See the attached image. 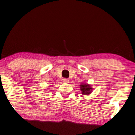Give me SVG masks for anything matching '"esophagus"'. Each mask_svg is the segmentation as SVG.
I'll use <instances>...</instances> for the list:
<instances>
[{"label": "esophagus", "mask_w": 135, "mask_h": 135, "mask_svg": "<svg viewBox=\"0 0 135 135\" xmlns=\"http://www.w3.org/2000/svg\"><path fill=\"white\" fill-rule=\"evenodd\" d=\"M69 80H68V79H67V78H64V79H63V82H64V83H69Z\"/></svg>", "instance_id": "esophagus-1"}]
</instances>
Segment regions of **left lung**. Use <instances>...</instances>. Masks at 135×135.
<instances>
[{"label": "left lung", "mask_w": 135, "mask_h": 135, "mask_svg": "<svg viewBox=\"0 0 135 135\" xmlns=\"http://www.w3.org/2000/svg\"><path fill=\"white\" fill-rule=\"evenodd\" d=\"M81 91H82V94L88 95L91 92V87L87 84H81L80 85Z\"/></svg>", "instance_id": "1"}]
</instances>
